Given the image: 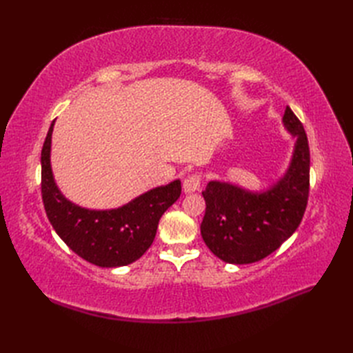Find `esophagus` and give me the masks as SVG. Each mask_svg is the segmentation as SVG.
Listing matches in <instances>:
<instances>
[{
	"mask_svg": "<svg viewBox=\"0 0 353 353\" xmlns=\"http://www.w3.org/2000/svg\"><path fill=\"white\" fill-rule=\"evenodd\" d=\"M201 185V175L200 174H191L183 181V190L184 193H194Z\"/></svg>",
	"mask_w": 353,
	"mask_h": 353,
	"instance_id": "obj_1",
	"label": "esophagus"
}]
</instances>
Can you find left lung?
<instances>
[{
	"mask_svg": "<svg viewBox=\"0 0 353 353\" xmlns=\"http://www.w3.org/2000/svg\"><path fill=\"white\" fill-rule=\"evenodd\" d=\"M283 123L296 140L290 166L279 183L261 193L221 181L203 191L206 213L200 225L210 252L227 263H253L275 252L301 223L309 196L307 137L285 108Z\"/></svg>",
	"mask_w": 353,
	"mask_h": 353,
	"instance_id": "left-lung-1",
	"label": "left lung"
}]
</instances>
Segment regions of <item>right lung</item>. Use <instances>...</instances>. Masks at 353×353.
<instances>
[{
	"label": "right lung",
	"instance_id": "obj_1",
	"mask_svg": "<svg viewBox=\"0 0 353 353\" xmlns=\"http://www.w3.org/2000/svg\"><path fill=\"white\" fill-rule=\"evenodd\" d=\"M52 121L41 152V193L52 228L82 259L101 268L125 266L150 248L159 219L181 194V181L156 187L122 208L91 210L69 201L52 176L50 152Z\"/></svg>",
	"mask_w": 353,
	"mask_h": 353
}]
</instances>
